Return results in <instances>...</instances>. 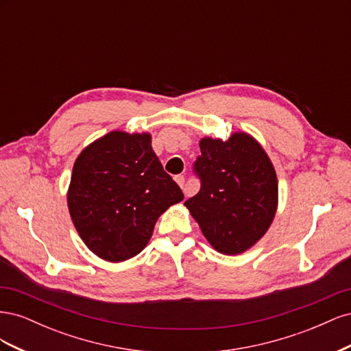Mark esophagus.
Wrapping results in <instances>:
<instances>
[{
	"label": "esophagus",
	"instance_id": "1",
	"mask_svg": "<svg viewBox=\"0 0 351 351\" xmlns=\"http://www.w3.org/2000/svg\"><path fill=\"white\" fill-rule=\"evenodd\" d=\"M174 180H176V182H177V184L180 186V187H184V176H182V174H180V176H176L174 177ZM184 192H186V190H184ZM187 195V193H186Z\"/></svg>",
	"mask_w": 351,
	"mask_h": 351
}]
</instances>
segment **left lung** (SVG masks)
I'll use <instances>...</instances> for the list:
<instances>
[{
  "label": "left lung",
  "instance_id": "8db88e82",
  "mask_svg": "<svg viewBox=\"0 0 351 351\" xmlns=\"http://www.w3.org/2000/svg\"><path fill=\"white\" fill-rule=\"evenodd\" d=\"M193 171L199 193L184 202L210 246L239 254L259 241L278 205V180L263 147L247 133L204 137Z\"/></svg>",
  "mask_w": 351,
  "mask_h": 351
}]
</instances>
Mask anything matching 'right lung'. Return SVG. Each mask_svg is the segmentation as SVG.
<instances>
[{
    "mask_svg": "<svg viewBox=\"0 0 351 351\" xmlns=\"http://www.w3.org/2000/svg\"><path fill=\"white\" fill-rule=\"evenodd\" d=\"M183 197L149 133L111 132L77 156L67 204L84 244L101 259L123 262L145 249L158 218Z\"/></svg>",
    "mask_w": 351,
    "mask_h": 351,
    "instance_id": "1",
    "label": "right lung"
}]
</instances>
